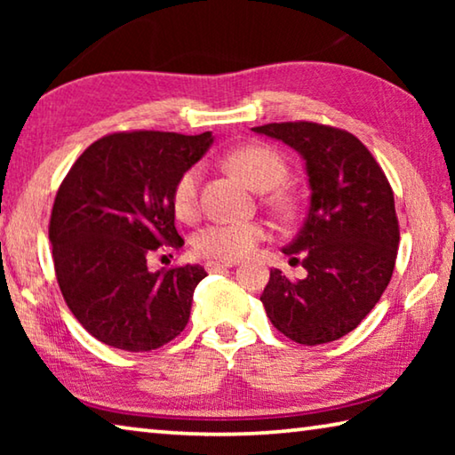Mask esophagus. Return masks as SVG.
<instances>
[{
    "label": "esophagus",
    "instance_id": "34e87169",
    "mask_svg": "<svg viewBox=\"0 0 455 455\" xmlns=\"http://www.w3.org/2000/svg\"><path fill=\"white\" fill-rule=\"evenodd\" d=\"M235 265H236V260H209L204 267L209 273H219V271H227V268L235 267Z\"/></svg>",
    "mask_w": 455,
    "mask_h": 455
}]
</instances>
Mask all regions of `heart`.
<instances>
[{
    "label": "heart",
    "mask_w": 455,
    "mask_h": 455,
    "mask_svg": "<svg viewBox=\"0 0 455 455\" xmlns=\"http://www.w3.org/2000/svg\"><path fill=\"white\" fill-rule=\"evenodd\" d=\"M227 164L257 190H271L267 203L273 209L287 212L291 196L276 188L287 180L289 166L279 152L267 144H244L230 150ZM200 196V166H188L176 179L171 195L172 211L182 220H192L198 212ZM267 228L260 222H211L192 236V249L196 255L211 260H236L249 255L255 246L267 238Z\"/></svg>",
    "instance_id": "heart-1"
}]
</instances>
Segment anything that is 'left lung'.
Listing matches in <instances>:
<instances>
[{
    "label": "left lung",
    "instance_id": "obj_1",
    "mask_svg": "<svg viewBox=\"0 0 455 455\" xmlns=\"http://www.w3.org/2000/svg\"><path fill=\"white\" fill-rule=\"evenodd\" d=\"M252 130L301 152L311 187L303 228L283 249L307 275L291 281L271 268L260 295L267 317L295 343L337 341L367 317L394 275V190L373 154L347 130L307 120Z\"/></svg>",
    "mask_w": 455,
    "mask_h": 455
}]
</instances>
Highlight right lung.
I'll return each mask as SVG.
<instances>
[{
	"mask_svg": "<svg viewBox=\"0 0 455 455\" xmlns=\"http://www.w3.org/2000/svg\"><path fill=\"white\" fill-rule=\"evenodd\" d=\"M211 144V132H112L90 144L61 180L50 217L53 268L66 305L98 341L142 353L187 327L204 268L152 273L148 260L184 244L172 187Z\"/></svg>",
	"mask_w": 455,
	"mask_h": 455,
	"instance_id": "right-lung-1",
	"label": "right lung"
}]
</instances>
